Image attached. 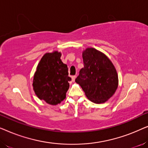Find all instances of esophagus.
<instances>
[{
  "label": "esophagus",
  "mask_w": 148,
  "mask_h": 148,
  "mask_svg": "<svg viewBox=\"0 0 148 148\" xmlns=\"http://www.w3.org/2000/svg\"><path fill=\"white\" fill-rule=\"evenodd\" d=\"M75 78H76V76L75 75H73L71 77V79H72V82H74L75 80Z\"/></svg>",
  "instance_id": "34e87169"
}]
</instances>
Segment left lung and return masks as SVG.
I'll use <instances>...</instances> for the list:
<instances>
[{
    "mask_svg": "<svg viewBox=\"0 0 148 148\" xmlns=\"http://www.w3.org/2000/svg\"><path fill=\"white\" fill-rule=\"evenodd\" d=\"M84 67L75 79L89 100L96 104L104 103L118 88L116 70L104 53L93 48L83 52Z\"/></svg>",
    "mask_w": 148,
    "mask_h": 148,
    "instance_id": "left-lung-1",
    "label": "left lung"
}]
</instances>
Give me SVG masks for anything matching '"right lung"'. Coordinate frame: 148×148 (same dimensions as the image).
I'll return each mask as SVG.
<instances>
[{
	"instance_id": "right-lung-1",
	"label": "right lung",
	"mask_w": 148,
	"mask_h": 148,
	"mask_svg": "<svg viewBox=\"0 0 148 148\" xmlns=\"http://www.w3.org/2000/svg\"><path fill=\"white\" fill-rule=\"evenodd\" d=\"M61 53L54 51L46 53L38 64L34 76L33 88L40 100L48 104H60L66 98L71 78L68 67L60 59Z\"/></svg>"
}]
</instances>
